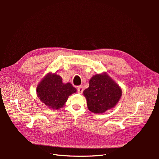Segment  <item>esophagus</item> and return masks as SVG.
Listing matches in <instances>:
<instances>
[{"mask_svg": "<svg viewBox=\"0 0 159 159\" xmlns=\"http://www.w3.org/2000/svg\"><path fill=\"white\" fill-rule=\"evenodd\" d=\"M77 90H78V93L80 94H81L84 91V88L82 86H78V88H77Z\"/></svg>", "mask_w": 159, "mask_h": 159, "instance_id": "34e87169", "label": "esophagus"}]
</instances>
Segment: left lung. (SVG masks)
<instances>
[{
  "label": "left lung",
  "mask_w": 159,
  "mask_h": 159,
  "mask_svg": "<svg viewBox=\"0 0 159 159\" xmlns=\"http://www.w3.org/2000/svg\"><path fill=\"white\" fill-rule=\"evenodd\" d=\"M119 86L106 74L93 75L84 91L88 107L94 113H102L113 108L121 97Z\"/></svg>",
  "instance_id": "left-lung-1"
}]
</instances>
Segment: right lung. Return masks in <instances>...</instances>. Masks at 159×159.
<instances>
[{"instance_id":"right-lung-1","label":"right lung","mask_w":159,"mask_h":159,"mask_svg":"<svg viewBox=\"0 0 159 159\" xmlns=\"http://www.w3.org/2000/svg\"><path fill=\"white\" fill-rule=\"evenodd\" d=\"M37 95L40 101L52 109H59L64 105L76 89L70 83L64 84L59 75L48 74L38 84Z\"/></svg>"}]
</instances>
